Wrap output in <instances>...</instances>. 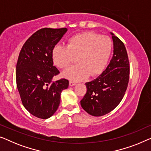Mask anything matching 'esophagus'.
Here are the masks:
<instances>
[{
    "label": "esophagus",
    "mask_w": 151,
    "mask_h": 151,
    "mask_svg": "<svg viewBox=\"0 0 151 151\" xmlns=\"http://www.w3.org/2000/svg\"><path fill=\"white\" fill-rule=\"evenodd\" d=\"M69 85H70V86H74L76 85V83L75 81H70Z\"/></svg>",
    "instance_id": "34e87169"
}]
</instances>
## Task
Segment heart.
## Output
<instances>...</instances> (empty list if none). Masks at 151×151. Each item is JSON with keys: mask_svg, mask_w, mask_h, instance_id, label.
<instances>
[{"mask_svg": "<svg viewBox=\"0 0 151 151\" xmlns=\"http://www.w3.org/2000/svg\"><path fill=\"white\" fill-rule=\"evenodd\" d=\"M113 44L105 35L94 32H83L73 36L67 46L57 44L52 48L54 64L61 69L67 68L75 61L78 64L63 72V76L74 81L84 79L88 75L102 73L111 55Z\"/></svg>", "mask_w": 151, "mask_h": 151, "instance_id": "1", "label": "heart"}]
</instances>
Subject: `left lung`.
<instances>
[{"label":"left lung","mask_w":151,"mask_h":151,"mask_svg":"<svg viewBox=\"0 0 151 151\" xmlns=\"http://www.w3.org/2000/svg\"><path fill=\"white\" fill-rule=\"evenodd\" d=\"M114 54L105 70L86 83V94L81 101L83 109L93 116L105 115L122 101L128 86L129 62L123 42L114 33Z\"/></svg>","instance_id":"obj_1"}]
</instances>
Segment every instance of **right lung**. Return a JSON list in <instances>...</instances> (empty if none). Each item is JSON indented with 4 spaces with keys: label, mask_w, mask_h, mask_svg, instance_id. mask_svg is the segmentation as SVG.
Listing matches in <instances>:
<instances>
[{
    "label": "right lung",
    "mask_w": 151,
    "mask_h": 151,
    "mask_svg": "<svg viewBox=\"0 0 151 151\" xmlns=\"http://www.w3.org/2000/svg\"><path fill=\"white\" fill-rule=\"evenodd\" d=\"M66 28H44L27 40L16 65L17 88L22 105L35 117L47 119L58 109L61 93L67 89L65 78L52 81L59 73L53 65L52 50L67 32Z\"/></svg>",
    "instance_id": "right-lung-1"
}]
</instances>
